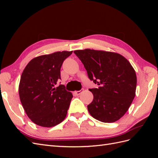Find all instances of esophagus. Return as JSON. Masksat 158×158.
Wrapping results in <instances>:
<instances>
[{
    "label": "esophagus",
    "instance_id": "esophagus-1",
    "mask_svg": "<svg viewBox=\"0 0 158 158\" xmlns=\"http://www.w3.org/2000/svg\"><path fill=\"white\" fill-rule=\"evenodd\" d=\"M83 92H84V89H81L79 91H76V92H75V94H76V95H79L80 94H82Z\"/></svg>",
    "mask_w": 158,
    "mask_h": 158
}]
</instances>
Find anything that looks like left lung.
I'll use <instances>...</instances> for the list:
<instances>
[{
    "mask_svg": "<svg viewBox=\"0 0 158 158\" xmlns=\"http://www.w3.org/2000/svg\"><path fill=\"white\" fill-rule=\"evenodd\" d=\"M74 52L82 61L89 78L98 88L88 106L89 114L103 123L118 121L128 111L136 94V75L129 61L117 52L86 49Z\"/></svg>",
    "mask_w": 158,
    "mask_h": 158,
    "instance_id": "obj_1",
    "label": "left lung"
}]
</instances>
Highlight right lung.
Listing matches in <instances>:
<instances>
[{"mask_svg":"<svg viewBox=\"0 0 158 158\" xmlns=\"http://www.w3.org/2000/svg\"><path fill=\"white\" fill-rule=\"evenodd\" d=\"M73 51H58L37 56L23 70L19 84L20 102L27 117L36 125L52 127L65 118L73 95L60 79V68Z\"/></svg>","mask_w":158,"mask_h":158,"instance_id":"obj_1","label":"right lung"}]
</instances>
